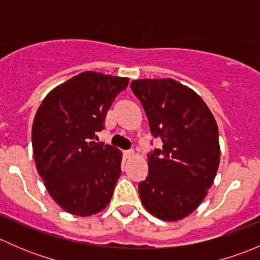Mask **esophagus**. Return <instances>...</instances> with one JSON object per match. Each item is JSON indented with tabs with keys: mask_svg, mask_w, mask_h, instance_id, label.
Returning <instances> with one entry per match:
<instances>
[{
	"mask_svg": "<svg viewBox=\"0 0 260 260\" xmlns=\"http://www.w3.org/2000/svg\"><path fill=\"white\" fill-rule=\"evenodd\" d=\"M124 156L125 158H132V157L135 156V151H133V149H128V151L124 152Z\"/></svg>",
	"mask_w": 260,
	"mask_h": 260,
	"instance_id": "1",
	"label": "esophagus"
}]
</instances>
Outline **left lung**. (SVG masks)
Here are the masks:
<instances>
[{
  "mask_svg": "<svg viewBox=\"0 0 260 260\" xmlns=\"http://www.w3.org/2000/svg\"><path fill=\"white\" fill-rule=\"evenodd\" d=\"M149 131L162 141L147 154L148 175L138 191L149 214L165 221L190 215L208 195L220 161L219 129L205 102L174 79L131 83Z\"/></svg>",
  "mask_w": 260,
  "mask_h": 260,
  "instance_id": "8db88e82",
  "label": "left lung"
}]
</instances>
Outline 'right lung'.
I'll list each match as a JSON object with an SVG mask.
<instances>
[{"instance_id": "1", "label": "right lung", "mask_w": 260, "mask_h": 260, "mask_svg": "<svg viewBox=\"0 0 260 260\" xmlns=\"http://www.w3.org/2000/svg\"><path fill=\"white\" fill-rule=\"evenodd\" d=\"M128 78L84 72L52 89L36 112L32 151L39 175L65 211L90 216L111 201L122 153L96 132Z\"/></svg>"}]
</instances>
